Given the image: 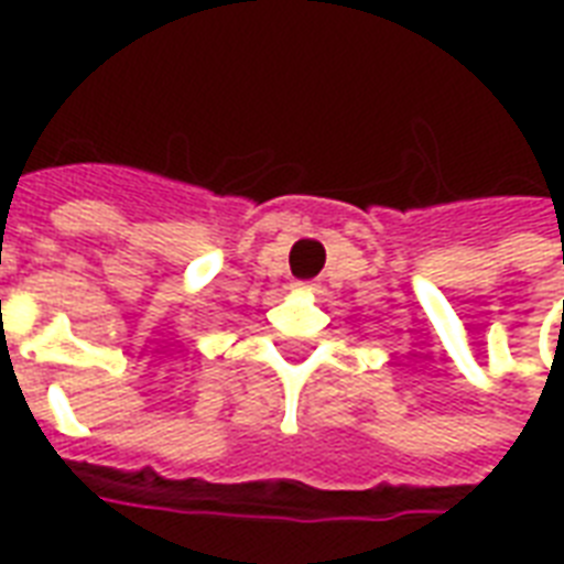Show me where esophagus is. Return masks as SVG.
I'll return each mask as SVG.
<instances>
[{
    "label": "esophagus",
    "instance_id": "1",
    "mask_svg": "<svg viewBox=\"0 0 564 564\" xmlns=\"http://www.w3.org/2000/svg\"><path fill=\"white\" fill-rule=\"evenodd\" d=\"M295 290H299V292H313V290H316V283L299 281V283H295Z\"/></svg>",
    "mask_w": 564,
    "mask_h": 564
}]
</instances>
